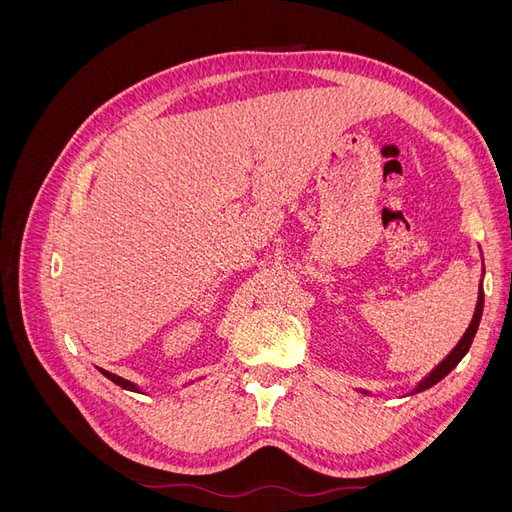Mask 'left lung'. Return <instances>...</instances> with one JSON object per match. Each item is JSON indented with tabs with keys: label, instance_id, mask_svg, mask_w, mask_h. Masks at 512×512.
I'll return each instance as SVG.
<instances>
[{
	"label": "left lung",
	"instance_id": "1",
	"mask_svg": "<svg viewBox=\"0 0 512 512\" xmlns=\"http://www.w3.org/2000/svg\"><path fill=\"white\" fill-rule=\"evenodd\" d=\"M483 275H485V265H483ZM483 305H485V292H483V280H480V284H478V299H476V307H474V316H472V320H470V324H468L466 333L461 335L457 346H455L451 352H448V354L444 356V359H442L436 367H433L423 380L416 382V386H414V389H412L408 395H414V393H421V391H425V389H431L433 384H438L444 376L451 374V371L457 367V363L463 359V356L468 354V350H470V346H472V342H474V335H476V331H478L480 316H483ZM363 393H365V395H371L369 391H363Z\"/></svg>",
	"mask_w": 512,
	"mask_h": 512
}]
</instances>
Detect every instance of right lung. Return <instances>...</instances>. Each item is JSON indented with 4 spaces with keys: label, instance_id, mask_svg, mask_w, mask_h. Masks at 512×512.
I'll use <instances>...</instances> for the list:
<instances>
[{
    "label": "right lung",
    "instance_id": "right-lung-1",
    "mask_svg": "<svg viewBox=\"0 0 512 512\" xmlns=\"http://www.w3.org/2000/svg\"><path fill=\"white\" fill-rule=\"evenodd\" d=\"M100 369V367H98ZM100 374L102 376H106L108 380L111 382H115L117 386H121V389H126V391H134V393H145L141 386H138L136 382H132V380H126V378H121V376H117V374H111V371H106V369H100ZM188 384V382H185Z\"/></svg>",
    "mask_w": 512,
    "mask_h": 512
}]
</instances>
